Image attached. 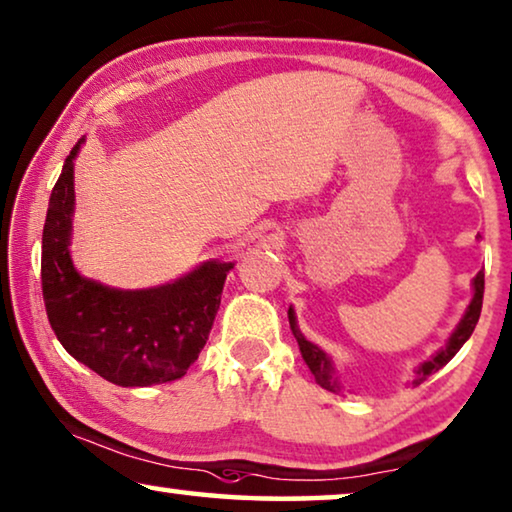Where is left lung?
Here are the masks:
<instances>
[{"mask_svg": "<svg viewBox=\"0 0 512 512\" xmlns=\"http://www.w3.org/2000/svg\"><path fill=\"white\" fill-rule=\"evenodd\" d=\"M483 293H485V274L478 272L476 279H473V300H471L469 309H466L464 318H462V321H459L457 330L453 332V337L448 339L446 348H441V351L436 353L432 360L422 362V365L418 367L416 379H413V385H420L422 381H427V376H432L434 372H439L441 367H446L448 362L455 358V353L459 351V348L464 346L466 339L471 337V332H473V328H476V323H478V318H480V309H483ZM288 323H291L293 335H295V339H298L302 360L307 362L309 372L314 374L316 383L321 385V388H325V390L335 392L339 385L335 381V369H332V362H330L328 355H325L321 348L314 346L311 342H307V339L300 335L298 323H295L293 309H288Z\"/></svg>", "mask_w": 512, "mask_h": 512, "instance_id": "8db88e82", "label": "left lung"}]
</instances>
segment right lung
<instances>
[{
	"label": "right lung",
	"instance_id": "1",
	"mask_svg": "<svg viewBox=\"0 0 512 512\" xmlns=\"http://www.w3.org/2000/svg\"><path fill=\"white\" fill-rule=\"evenodd\" d=\"M50 194L41 247V291L50 328L66 351L122 388L182 379L210 337L233 263L207 261L173 284L117 291L80 277L69 256L73 159Z\"/></svg>",
	"mask_w": 512,
	"mask_h": 512
}]
</instances>
